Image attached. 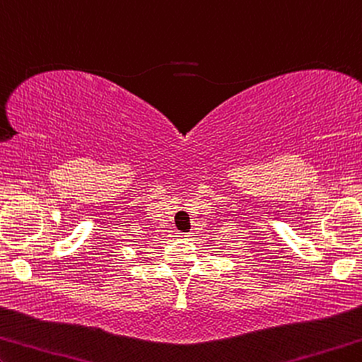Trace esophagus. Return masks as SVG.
<instances>
[{"label":"esophagus","instance_id":"34e87169","mask_svg":"<svg viewBox=\"0 0 362 362\" xmlns=\"http://www.w3.org/2000/svg\"><path fill=\"white\" fill-rule=\"evenodd\" d=\"M176 236L180 239H191V233H177Z\"/></svg>","mask_w":362,"mask_h":362}]
</instances>
